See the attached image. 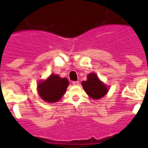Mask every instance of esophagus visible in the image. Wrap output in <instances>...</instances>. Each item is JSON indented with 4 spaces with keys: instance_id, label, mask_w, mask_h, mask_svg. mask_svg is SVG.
<instances>
[{
    "instance_id": "obj_1",
    "label": "esophagus",
    "mask_w": 148,
    "mask_h": 148,
    "mask_svg": "<svg viewBox=\"0 0 148 148\" xmlns=\"http://www.w3.org/2000/svg\"><path fill=\"white\" fill-rule=\"evenodd\" d=\"M73 84L75 86L78 85V84H79V82H78V81H77V82H73Z\"/></svg>"
}]
</instances>
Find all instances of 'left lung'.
<instances>
[{
  "label": "left lung",
  "instance_id": "8db88e82",
  "mask_svg": "<svg viewBox=\"0 0 148 148\" xmlns=\"http://www.w3.org/2000/svg\"><path fill=\"white\" fill-rule=\"evenodd\" d=\"M82 84L87 95L93 99L102 98L108 91L107 87L99 80L95 73L89 74L87 75V80L82 82Z\"/></svg>",
  "mask_w": 148,
  "mask_h": 148
}]
</instances>
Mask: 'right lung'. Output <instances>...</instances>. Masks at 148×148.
Listing matches in <instances>:
<instances>
[{"label": "right lung", "instance_id": "add662e5", "mask_svg": "<svg viewBox=\"0 0 148 148\" xmlns=\"http://www.w3.org/2000/svg\"><path fill=\"white\" fill-rule=\"evenodd\" d=\"M69 82L66 78L51 75L46 81L40 82L38 87L40 98L47 102H56L65 93Z\"/></svg>", "mask_w": 148, "mask_h": 148}]
</instances>
